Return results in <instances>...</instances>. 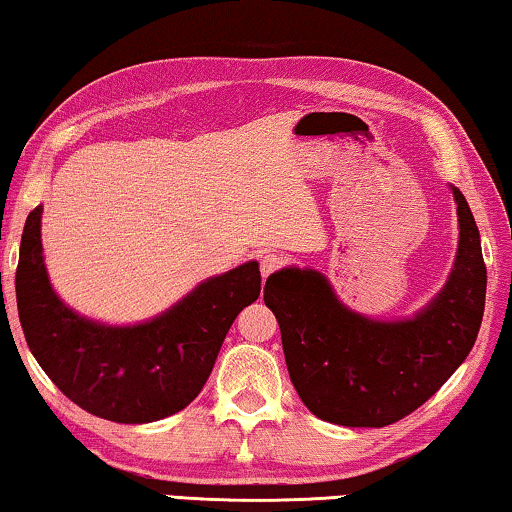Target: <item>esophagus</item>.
<instances>
[{"label": "esophagus", "instance_id": "34e87169", "mask_svg": "<svg viewBox=\"0 0 512 512\" xmlns=\"http://www.w3.org/2000/svg\"><path fill=\"white\" fill-rule=\"evenodd\" d=\"M283 265V258L277 254H267L261 258V274L263 277H270L272 272H277L279 267Z\"/></svg>", "mask_w": 512, "mask_h": 512}]
</instances>
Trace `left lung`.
Instances as JSON below:
<instances>
[{
	"instance_id": "1",
	"label": "left lung",
	"mask_w": 512,
	"mask_h": 512,
	"mask_svg": "<svg viewBox=\"0 0 512 512\" xmlns=\"http://www.w3.org/2000/svg\"><path fill=\"white\" fill-rule=\"evenodd\" d=\"M458 203V254L446 286L405 320H373L338 302L316 270L283 267L263 300L281 329L283 355L302 403L322 421L382 428L412 414L474 348L487 270L469 203Z\"/></svg>"
}]
</instances>
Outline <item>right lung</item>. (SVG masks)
<instances>
[{
	"mask_svg": "<svg viewBox=\"0 0 512 512\" xmlns=\"http://www.w3.org/2000/svg\"><path fill=\"white\" fill-rule=\"evenodd\" d=\"M41 215L36 206L22 231L15 297L27 345L47 377L82 410L114 423L160 421L190 405L233 320L261 295L258 263L201 281L153 320L105 325L68 309L52 290Z\"/></svg>",
	"mask_w": 512,
	"mask_h": 512,
	"instance_id": "add662e5",
	"label": "right lung"
}]
</instances>
